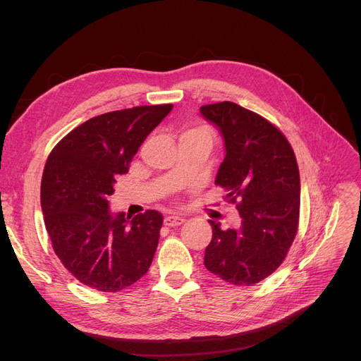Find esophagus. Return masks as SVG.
Segmentation results:
<instances>
[{
    "mask_svg": "<svg viewBox=\"0 0 361 361\" xmlns=\"http://www.w3.org/2000/svg\"><path fill=\"white\" fill-rule=\"evenodd\" d=\"M185 220L182 216H178V215H169L164 218V224H166L167 227H178L183 223Z\"/></svg>",
    "mask_w": 361,
    "mask_h": 361,
    "instance_id": "esophagus-1",
    "label": "esophagus"
}]
</instances>
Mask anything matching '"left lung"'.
Wrapping results in <instances>:
<instances>
[{
    "instance_id": "left-lung-1",
    "label": "left lung",
    "mask_w": 361,
    "mask_h": 361,
    "mask_svg": "<svg viewBox=\"0 0 361 361\" xmlns=\"http://www.w3.org/2000/svg\"><path fill=\"white\" fill-rule=\"evenodd\" d=\"M200 113L224 138L215 185L241 216V226L226 231L209 220L204 267L232 285H256L281 265L298 231L297 158L279 128L241 105L224 101L203 105Z\"/></svg>"
}]
</instances>
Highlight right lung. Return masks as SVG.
I'll list each match as a JSON object with an SVG mask.
<instances>
[{
    "mask_svg": "<svg viewBox=\"0 0 361 361\" xmlns=\"http://www.w3.org/2000/svg\"><path fill=\"white\" fill-rule=\"evenodd\" d=\"M171 104L96 116L63 137L42 176L40 203L52 248L71 274L101 292H118L143 277L159 241L162 215L149 209L133 220L111 214L108 197L146 137Z\"/></svg>",
    "mask_w": 361,
    "mask_h": 361,
    "instance_id": "right-lung-1",
    "label": "right lung"
}]
</instances>
